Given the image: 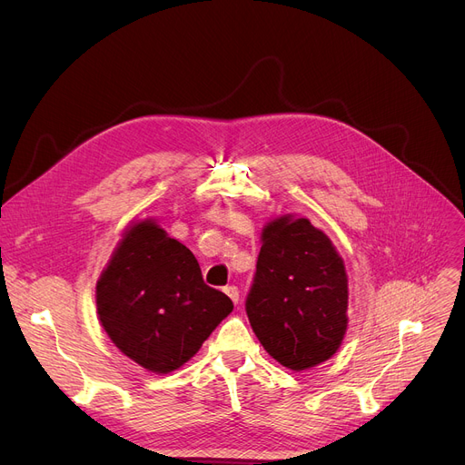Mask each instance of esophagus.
I'll return each instance as SVG.
<instances>
[{
	"mask_svg": "<svg viewBox=\"0 0 465 465\" xmlns=\"http://www.w3.org/2000/svg\"><path fill=\"white\" fill-rule=\"evenodd\" d=\"M225 292H227V296L232 300L234 304H238V300H240V291H238V287L229 285V287H225Z\"/></svg>",
	"mask_w": 465,
	"mask_h": 465,
	"instance_id": "34e87169",
	"label": "esophagus"
}]
</instances>
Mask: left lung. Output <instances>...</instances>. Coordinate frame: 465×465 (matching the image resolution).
Instances as JSON below:
<instances>
[{"mask_svg": "<svg viewBox=\"0 0 465 465\" xmlns=\"http://www.w3.org/2000/svg\"><path fill=\"white\" fill-rule=\"evenodd\" d=\"M347 270L332 240L306 217L270 220L245 300L252 329L270 357L292 371L332 359L347 332Z\"/></svg>", "mask_w": 465, "mask_h": 465, "instance_id": "obj_1", "label": "left lung"}]
</instances>
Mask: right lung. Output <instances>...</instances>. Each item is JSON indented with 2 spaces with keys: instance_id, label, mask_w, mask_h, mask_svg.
Segmentation results:
<instances>
[{
  "instance_id": "1",
  "label": "right lung",
  "mask_w": 465,
  "mask_h": 465,
  "mask_svg": "<svg viewBox=\"0 0 465 465\" xmlns=\"http://www.w3.org/2000/svg\"><path fill=\"white\" fill-rule=\"evenodd\" d=\"M95 304L108 338L152 373L182 368L232 312L231 298L203 282L195 255L152 217L124 231Z\"/></svg>"
}]
</instances>
